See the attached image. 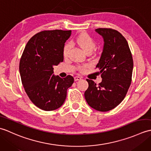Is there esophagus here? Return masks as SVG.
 Wrapping results in <instances>:
<instances>
[{
  "label": "esophagus",
  "mask_w": 151,
  "mask_h": 151,
  "mask_svg": "<svg viewBox=\"0 0 151 151\" xmlns=\"http://www.w3.org/2000/svg\"><path fill=\"white\" fill-rule=\"evenodd\" d=\"M74 79H75V81H81V80L82 79V78L81 77V76H75V78H74Z\"/></svg>",
  "instance_id": "esophagus-1"
}]
</instances>
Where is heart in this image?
Returning a JSON list of instances; mask_svg holds the SVG:
<instances>
[{"mask_svg": "<svg viewBox=\"0 0 151 151\" xmlns=\"http://www.w3.org/2000/svg\"><path fill=\"white\" fill-rule=\"evenodd\" d=\"M75 41L86 53L88 52H92L96 46L95 41L87 34H82L80 35L76 38ZM70 47H71V45H70V43H66L65 45L63 50V53L64 56H66L68 54L70 49ZM86 67H87V65H84L82 66L80 69L81 70H84Z\"/></svg>", "mask_w": 151, "mask_h": 151, "instance_id": "obj_1", "label": "heart"}]
</instances>
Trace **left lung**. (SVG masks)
<instances>
[{
    "instance_id": "left-lung-1",
    "label": "left lung",
    "mask_w": 151,
    "mask_h": 151,
    "mask_svg": "<svg viewBox=\"0 0 151 151\" xmlns=\"http://www.w3.org/2000/svg\"><path fill=\"white\" fill-rule=\"evenodd\" d=\"M104 40L101 58L96 65L102 82L98 85L87 79L89 87L84 93L89 106L100 111L114 109L123 101L132 81L133 59L127 41L118 31L97 28Z\"/></svg>"
}]
</instances>
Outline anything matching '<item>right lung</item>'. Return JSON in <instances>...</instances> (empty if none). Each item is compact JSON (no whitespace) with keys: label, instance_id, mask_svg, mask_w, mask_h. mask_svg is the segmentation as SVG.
<instances>
[{"label":"right lung","instance_id":"add662e5","mask_svg":"<svg viewBox=\"0 0 151 151\" xmlns=\"http://www.w3.org/2000/svg\"><path fill=\"white\" fill-rule=\"evenodd\" d=\"M71 30H44L30 38L19 63L22 84L30 101L45 111L56 110L65 102L74 78L52 75L63 61V50Z\"/></svg>","mask_w":151,"mask_h":151}]
</instances>
